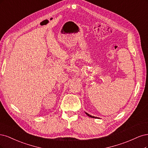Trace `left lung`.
<instances>
[{
    "label": "left lung",
    "instance_id": "obj_1",
    "mask_svg": "<svg viewBox=\"0 0 148 148\" xmlns=\"http://www.w3.org/2000/svg\"><path fill=\"white\" fill-rule=\"evenodd\" d=\"M85 114H86L88 116H89L90 117H92V118H96V119H99V118H98V117H95V116H93L90 115L89 114H88V113H87V112H85Z\"/></svg>",
    "mask_w": 148,
    "mask_h": 148
}]
</instances>
